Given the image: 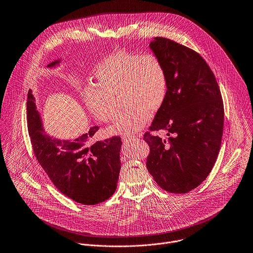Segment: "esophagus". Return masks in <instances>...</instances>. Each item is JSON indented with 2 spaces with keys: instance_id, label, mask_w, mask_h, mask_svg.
Segmentation results:
<instances>
[{
  "instance_id": "esophagus-1",
  "label": "esophagus",
  "mask_w": 253,
  "mask_h": 253,
  "mask_svg": "<svg viewBox=\"0 0 253 253\" xmlns=\"http://www.w3.org/2000/svg\"><path fill=\"white\" fill-rule=\"evenodd\" d=\"M134 138H135V136H132V135H125V136L122 137V140H123L124 142H130V141H132Z\"/></svg>"
}]
</instances>
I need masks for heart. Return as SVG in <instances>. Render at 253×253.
I'll use <instances>...</instances> for the list:
<instances>
[{"instance_id":"b5f03b06","label":"heart","mask_w":253,"mask_h":253,"mask_svg":"<svg viewBox=\"0 0 253 253\" xmlns=\"http://www.w3.org/2000/svg\"><path fill=\"white\" fill-rule=\"evenodd\" d=\"M94 76L96 84L84 88V100L95 118L102 122L113 120L119 96L127 107L110 126L113 134L128 135L141 130L150 119V112L158 111L167 98L168 72L154 54L115 52L98 64Z\"/></svg>"}]
</instances>
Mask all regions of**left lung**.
<instances>
[{"label": "left lung", "mask_w": 253, "mask_h": 253, "mask_svg": "<svg viewBox=\"0 0 253 253\" xmlns=\"http://www.w3.org/2000/svg\"><path fill=\"white\" fill-rule=\"evenodd\" d=\"M150 48L166 66L169 89L149 129L166 130L169 138L145 133L150 147L146 166L160 187L187 193L207 178L218 158L224 129L222 94L196 51L165 37H155Z\"/></svg>", "instance_id": "obj_1"}]
</instances>
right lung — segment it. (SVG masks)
I'll return each instance as SVG.
<instances>
[{
  "label": "right lung",
  "mask_w": 253,
  "mask_h": 253,
  "mask_svg": "<svg viewBox=\"0 0 253 253\" xmlns=\"http://www.w3.org/2000/svg\"><path fill=\"white\" fill-rule=\"evenodd\" d=\"M61 60L50 63L53 68ZM31 89L27 93V128L36 160L58 190L84 205L107 200L117 187L120 172L121 138L92 142L98 126L70 141L48 135L42 126Z\"/></svg>",
  "instance_id": "right-lung-1"
}]
</instances>
